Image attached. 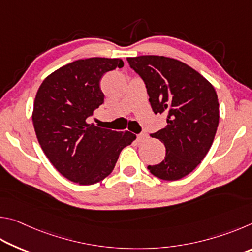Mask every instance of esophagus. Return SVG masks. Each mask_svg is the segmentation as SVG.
<instances>
[{"label":"esophagus","instance_id":"esophagus-1","mask_svg":"<svg viewBox=\"0 0 252 252\" xmlns=\"http://www.w3.org/2000/svg\"><path fill=\"white\" fill-rule=\"evenodd\" d=\"M147 139H148V135L146 133H140V134H138V138H136L138 142H144V141H147Z\"/></svg>","mask_w":252,"mask_h":252}]
</instances>
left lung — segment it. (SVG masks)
Here are the masks:
<instances>
[{
	"instance_id": "1",
	"label": "left lung",
	"mask_w": 252,
	"mask_h": 252,
	"mask_svg": "<svg viewBox=\"0 0 252 252\" xmlns=\"http://www.w3.org/2000/svg\"><path fill=\"white\" fill-rule=\"evenodd\" d=\"M126 60L146 84L153 112L167 117V126L150 134L164 144V160L148 169L162 180H179L197 168L212 146L219 125L217 92L178 60L158 55Z\"/></svg>"
}]
</instances>
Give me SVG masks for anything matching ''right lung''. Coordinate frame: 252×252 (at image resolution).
Segmentation results:
<instances>
[{
  "instance_id": "obj_1",
  "label": "right lung",
  "mask_w": 252,
  "mask_h": 252,
  "mask_svg": "<svg viewBox=\"0 0 252 252\" xmlns=\"http://www.w3.org/2000/svg\"><path fill=\"white\" fill-rule=\"evenodd\" d=\"M122 66L120 59L78 60L54 71L37 90L32 114L36 138L51 163L70 181L82 186L102 181L113 171L122 149L136 138L87 121L104 102L101 78Z\"/></svg>"
}]
</instances>
